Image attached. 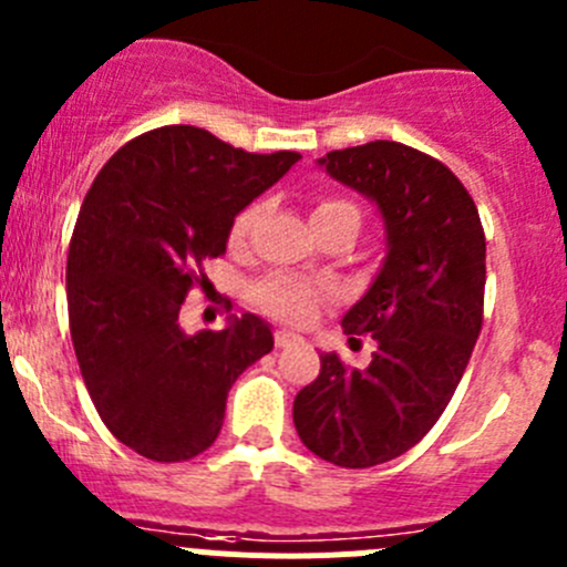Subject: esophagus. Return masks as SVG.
I'll list each match as a JSON object with an SVG mask.
<instances>
[{
    "label": "esophagus",
    "instance_id": "obj_1",
    "mask_svg": "<svg viewBox=\"0 0 567 567\" xmlns=\"http://www.w3.org/2000/svg\"><path fill=\"white\" fill-rule=\"evenodd\" d=\"M274 342H277V348H290V346H299V342H305L301 340L299 334H293V331H277V334H274Z\"/></svg>",
    "mask_w": 567,
    "mask_h": 567
}]
</instances>
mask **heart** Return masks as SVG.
Returning <instances> with one entry per match:
<instances>
[{
	"instance_id": "1",
	"label": "heart",
	"mask_w": 567,
	"mask_h": 567,
	"mask_svg": "<svg viewBox=\"0 0 567 567\" xmlns=\"http://www.w3.org/2000/svg\"><path fill=\"white\" fill-rule=\"evenodd\" d=\"M340 210H357L346 199H320L312 210V219H320V216L340 214ZM257 214H260V205H247L241 214L233 219L230 238L233 241H241L249 233V227L255 225ZM359 214V210H357ZM255 301L260 310H266L268 316L285 318V320H307L316 312L320 301V290L312 288V285L301 282L296 277H271L266 282H260L255 288Z\"/></svg>"
}]
</instances>
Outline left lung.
<instances>
[{"label": "left lung", "instance_id": "obj_1", "mask_svg": "<svg viewBox=\"0 0 567 567\" xmlns=\"http://www.w3.org/2000/svg\"><path fill=\"white\" fill-rule=\"evenodd\" d=\"M318 167L384 221L379 274L342 316L346 334H373L379 348L364 370L323 353L296 394L293 425L318 458L368 468L409 453L461 384L483 326L485 236L463 183L414 147L375 140Z\"/></svg>", "mask_w": 567, "mask_h": 567}]
</instances>
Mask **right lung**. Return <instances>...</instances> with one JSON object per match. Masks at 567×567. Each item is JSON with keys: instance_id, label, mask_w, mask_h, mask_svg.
Returning <instances> with one entry per match:
<instances>
[{"instance_id": "1", "label": "right lung", "mask_w": 567, "mask_h": 567, "mask_svg": "<svg viewBox=\"0 0 567 567\" xmlns=\"http://www.w3.org/2000/svg\"><path fill=\"white\" fill-rule=\"evenodd\" d=\"M299 158L164 125L120 147L90 186L68 249V320L90 398L134 453L175 463L208 450L230 386L274 348L251 312L197 334L177 316L197 268L227 251L233 219Z\"/></svg>"}]
</instances>
